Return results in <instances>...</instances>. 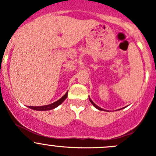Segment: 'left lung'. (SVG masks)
Returning <instances> with one entry per match:
<instances>
[{"mask_svg": "<svg viewBox=\"0 0 156 156\" xmlns=\"http://www.w3.org/2000/svg\"><path fill=\"white\" fill-rule=\"evenodd\" d=\"M89 100H90V103H92V104H93V106H94V107H95V108H97V109H99V110H101V111H105V109H103V108H100V106H97V105H96V104H95V103H94V102H93V101H92V100H91V99H90V97H89Z\"/></svg>", "mask_w": 156, "mask_h": 156, "instance_id": "8db88e82", "label": "left lung"}]
</instances>
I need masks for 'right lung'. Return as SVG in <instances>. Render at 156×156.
<instances>
[{
	"mask_svg": "<svg viewBox=\"0 0 156 156\" xmlns=\"http://www.w3.org/2000/svg\"><path fill=\"white\" fill-rule=\"evenodd\" d=\"M67 96H68V92H66V94L63 97H61L59 100L51 103V104L46 105V106H30L29 108H32V109L34 110H37V111H47V110L53 109V108L59 106L61 103H62V102L67 98Z\"/></svg>",
	"mask_w": 156,
	"mask_h": 156,
	"instance_id": "add662e5",
	"label": "right lung"
}]
</instances>
